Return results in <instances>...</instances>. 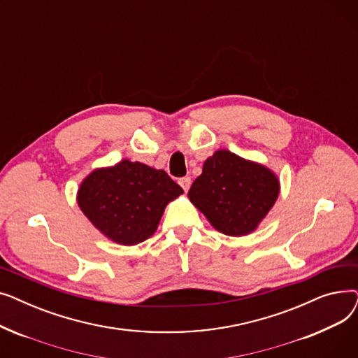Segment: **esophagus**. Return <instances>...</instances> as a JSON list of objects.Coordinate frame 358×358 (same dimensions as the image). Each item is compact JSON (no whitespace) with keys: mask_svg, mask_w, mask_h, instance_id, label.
<instances>
[{"mask_svg":"<svg viewBox=\"0 0 358 358\" xmlns=\"http://www.w3.org/2000/svg\"><path fill=\"white\" fill-rule=\"evenodd\" d=\"M178 184L182 187L184 192H189L190 185H192V178L190 177H182L178 180Z\"/></svg>","mask_w":358,"mask_h":358,"instance_id":"obj_1","label":"esophagus"}]
</instances>
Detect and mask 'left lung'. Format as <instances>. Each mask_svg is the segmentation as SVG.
Here are the masks:
<instances>
[{
	"instance_id": "1",
	"label": "left lung",
	"mask_w": 358,
	"mask_h": 358,
	"mask_svg": "<svg viewBox=\"0 0 358 358\" xmlns=\"http://www.w3.org/2000/svg\"><path fill=\"white\" fill-rule=\"evenodd\" d=\"M280 194V180L266 165L219 149L203 164L189 199L228 236L252 234Z\"/></svg>"
}]
</instances>
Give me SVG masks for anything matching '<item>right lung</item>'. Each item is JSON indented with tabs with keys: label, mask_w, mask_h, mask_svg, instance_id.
Returning a JSON list of instances; mask_svg holds the SVG:
<instances>
[{
	"label": "right lung",
	"mask_w": 358,
	"mask_h": 358,
	"mask_svg": "<svg viewBox=\"0 0 358 358\" xmlns=\"http://www.w3.org/2000/svg\"><path fill=\"white\" fill-rule=\"evenodd\" d=\"M182 193L164 169L122 159L92 169L80 184L77 203L100 234L129 247L152 236L166 204Z\"/></svg>",
	"instance_id": "obj_1"
}]
</instances>
